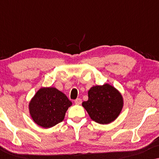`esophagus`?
I'll return each instance as SVG.
<instances>
[{
  "instance_id": "34e87169",
  "label": "esophagus",
  "mask_w": 159,
  "mask_h": 159,
  "mask_svg": "<svg viewBox=\"0 0 159 159\" xmlns=\"http://www.w3.org/2000/svg\"><path fill=\"white\" fill-rule=\"evenodd\" d=\"M75 104H77V105H80V104L82 103V99L81 98H77L75 101Z\"/></svg>"
}]
</instances>
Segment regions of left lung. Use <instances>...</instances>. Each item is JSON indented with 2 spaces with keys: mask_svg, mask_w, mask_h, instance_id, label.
<instances>
[{
  "mask_svg": "<svg viewBox=\"0 0 159 159\" xmlns=\"http://www.w3.org/2000/svg\"><path fill=\"white\" fill-rule=\"evenodd\" d=\"M91 119L106 125L114 121L123 107L120 93L108 84L94 86L88 91V100L82 103Z\"/></svg>",
  "mask_w": 159,
  "mask_h": 159,
  "instance_id": "left-lung-1",
  "label": "left lung"
}]
</instances>
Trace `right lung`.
Returning <instances> with one entry per match:
<instances>
[{
	"instance_id": "add662e5",
	"label": "right lung",
	"mask_w": 159,
	"mask_h": 159,
	"mask_svg": "<svg viewBox=\"0 0 159 159\" xmlns=\"http://www.w3.org/2000/svg\"><path fill=\"white\" fill-rule=\"evenodd\" d=\"M71 104L66 95L56 88H43L30 101V115L37 125L50 128L64 120L66 111Z\"/></svg>"
}]
</instances>
